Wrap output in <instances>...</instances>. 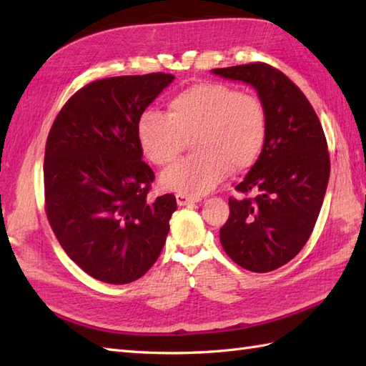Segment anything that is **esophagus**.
I'll return each instance as SVG.
<instances>
[{"mask_svg": "<svg viewBox=\"0 0 366 366\" xmlns=\"http://www.w3.org/2000/svg\"><path fill=\"white\" fill-rule=\"evenodd\" d=\"M176 201H177L179 206H187V204H192V203H198L199 198L185 195V193H176Z\"/></svg>", "mask_w": 366, "mask_h": 366, "instance_id": "34e87169", "label": "esophagus"}]
</instances>
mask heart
<instances>
[{"instance_id":"heart-1","label":"heart","mask_w":366,"mask_h":366,"mask_svg":"<svg viewBox=\"0 0 366 366\" xmlns=\"http://www.w3.org/2000/svg\"><path fill=\"white\" fill-rule=\"evenodd\" d=\"M267 134L262 100L224 83H198L169 99L168 114L146 110L138 138L146 157L159 167L173 162L192 138L195 154L162 174L168 190L198 197L215 189L228 174L252 167Z\"/></svg>"}]
</instances>
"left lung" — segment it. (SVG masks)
Masks as SVG:
<instances>
[{
	"mask_svg": "<svg viewBox=\"0 0 366 366\" xmlns=\"http://www.w3.org/2000/svg\"><path fill=\"white\" fill-rule=\"evenodd\" d=\"M212 72L252 84L267 112L259 159L236 185L240 198H229L220 228L229 258L264 274L290 262L312 236L329 184L327 139L305 94L278 69L252 63Z\"/></svg>",
	"mask_w": 366,
	"mask_h": 366,
	"instance_id": "obj_1",
	"label": "left lung"
}]
</instances>
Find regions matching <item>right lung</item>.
Here are the masks:
<instances>
[{
    "label": "right lung",
    "instance_id": "add662e5",
    "mask_svg": "<svg viewBox=\"0 0 366 366\" xmlns=\"http://www.w3.org/2000/svg\"><path fill=\"white\" fill-rule=\"evenodd\" d=\"M173 80L155 72L91 81L46 138V219L69 258L104 283L135 282L165 245L177 204L173 193L149 197L155 176L142 160L138 121Z\"/></svg>",
    "mask_w": 366,
    "mask_h": 366
}]
</instances>
